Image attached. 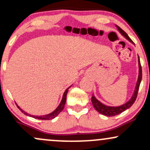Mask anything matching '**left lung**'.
<instances>
[{
	"mask_svg": "<svg viewBox=\"0 0 150 150\" xmlns=\"http://www.w3.org/2000/svg\"><path fill=\"white\" fill-rule=\"evenodd\" d=\"M116 27L117 28V30H118V32H120L121 35H123L127 40L129 41L131 44L135 45L132 41L130 39V37H128V35L125 32L123 31L122 29H120L118 26H117L116 25ZM137 60H138V77H137V82H136L135 84V89H134V92L133 94H132V97H130V99H129L128 101L125 103V104L120 105V106H106L101 103L100 101H99L98 99L94 97V95L92 96V103L93 104V106L94 108H95L96 110L101 114L104 115V116H116V115L120 114L123 111H125V110L128 109L130 106H132V104H134L135 102L136 98H137V92H138L139 89V87H140V82H141V80H142V68H141V65H140V58H139L138 55H137Z\"/></svg>",
	"mask_w": 150,
	"mask_h": 150,
	"instance_id": "obj_1",
	"label": "left lung"
}]
</instances>
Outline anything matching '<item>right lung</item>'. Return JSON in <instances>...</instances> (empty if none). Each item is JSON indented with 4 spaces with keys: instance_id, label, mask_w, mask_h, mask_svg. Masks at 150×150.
Wrapping results in <instances>:
<instances>
[{
    "instance_id": "right-lung-1",
    "label": "right lung",
    "mask_w": 150,
    "mask_h": 150,
    "mask_svg": "<svg viewBox=\"0 0 150 150\" xmlns=\"http://www.w3.org/2000/svg\"><path fill=\"white\" fill-rule=\"evenodd\" d=\"M72 86V85H71ZM71 86H70L68 88L66 89V90L65 91L64 93H63V97H62V99H61V103H60L59 105L58 106V107L56 108V109L54 110V111H52L51 113H49V114H46V115H43V116H34V115H31L30 113L25 112V111H24L20 107V106H18V104H17V106H18V108L20 110V111H22V113H24V114L26 115V116H28L30 117H32V118H37V119H39V120H51V119H53L54 118H56V116H58V114H59L63 110V108L65 107V102H66V96H67V93H68V89Z\"/></svg>"
}]
</instances>
